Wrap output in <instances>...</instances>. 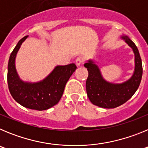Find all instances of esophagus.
<instances>
[{
    "instance_id": "1",
    "label": "esophagus",
    "mask_w": 148,
    "mask_h": 148,
    "mask_svg": "<svg viewBox=\"0 0 148 148\" xmlns=\"http://www.w3.org/2000/svg\"><path fill=\"white\" fill-rule=\"evenodd\" d=\"M84 61V58L83 57H82V56L78 57V58H76V60H75V63H76L77 66H80L81 64H83Z\"/></svg>"
}]
</instances>
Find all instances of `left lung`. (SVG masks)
<instances>
[{
    "instance_id": "left-lung-1",
    "label": "left lung",
    "mask_w": 148,
    "mask_h": 148,
    "mask_svg": "<svg viewBox=\"0 0 148 148\" xmlns=\"http://www.w3.org/2000/svg\"><path fill=\"white\" fill-rule=\"evenodd\" d=\"M132 48L135 56V68L132 76L126 82L120 84L108 82L103 78L99 66L90 59L84 66L88 70L86 82V90L90 101L102 108H115L128 101L139 87L142 76V64L140 55L136 44L127 37H121Z\"/></svg>"
}]
</instances>
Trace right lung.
Returning <instances> with one entry per match:
<instances>
[{"label": "right lung", "mask_w": 148, "mask_h": 148, "mask_svg": "<svg viewBox=\"0 0 148 148\" xmlns=\"http://www.w3.org/2000/svg\"><path fill=\"white\" fill-rule=\"evenodd\" d=\"M28 35L21 39L13 49L8 63L7 82L13 99L29 109L45 110L57 104L61 99L65 85L76 70L75 64L56 66L44 79L38 82H23L15 68V58L22 43Z\"/></svg>", "instance_id": "obj_1"}]
</instances>
